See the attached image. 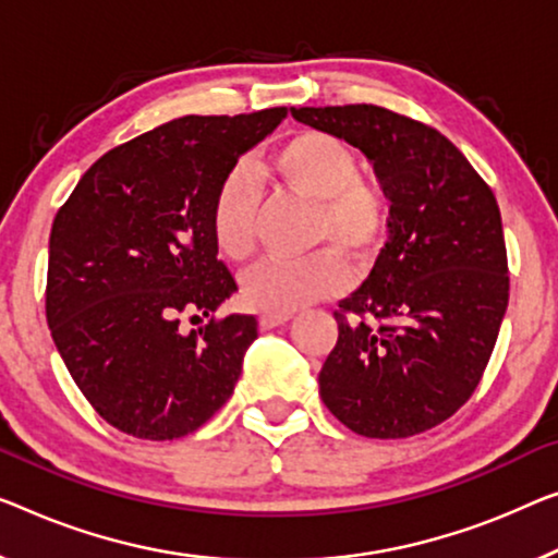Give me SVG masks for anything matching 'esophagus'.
I'll return each mask as SVG.
<instances>
[{"mask_svg":"<svg viewBox=\"0 0 558 558\" xmlns=\"http://www.w3.org/2000/svg\"><path fill=\"white\" fill-rule=\"evenodd\" d=\"M290 320V313H265L260 315V328L263 330H270V328H278L282 323Z\"/></svg>","mask_w":558,"mask_h":558,"instance_id":"1","label":"esophagus"}]
</instances>
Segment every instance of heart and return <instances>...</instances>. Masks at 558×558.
<instances>
[{
	"label": "heart",
	"mask_w": 558,
	"mask_h": 558,
	"mask_svg": "<svg viewBox=\"0 0 558 558\" xmlns=\"http://www.w3.org/2000/svg\"><path fill=\"white\" fill-rule=\"evenodd\" d=\"M270 172L288 193L315 205L311 245L320 247L303 260H265L243 278V303L257 313H293L351 286V268L368 265L384 247L393 207L376 178L361 174L355 149L336 135L301 130L270 155ZM257 185L253 174L230 170L215 190L210 230L215 247L232 263L255 247Z\"/></svg>",
	"instance_id": "heart-1"
}]
</instances>
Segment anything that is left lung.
I'll use <instances>...</instances> for the list:
<instances>
[{
    "label": "left lung",
    "instance_id": "1",
    "mask_svg": "<svg viewBox=\"0 0 558 558\" xmlns=\"http://www.w3.org/2000/svg\"><path fill=\"white\" fill-rule=\"evenodd\" d=\"M290 114L359 147L393 207L368 280L336 311L323 403L365 438L423 434L476 390L509 305L496 197L451 140L405 114L376 105Z\"/></svg>",
    "mask_w": 558,
    "mask_h": 558
}]
</instances>
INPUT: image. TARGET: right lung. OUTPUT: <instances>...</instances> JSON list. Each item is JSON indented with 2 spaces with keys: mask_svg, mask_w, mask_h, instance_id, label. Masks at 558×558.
<instances>
[{
  "mask_svg": "<svg viewBox=\"0 0 558 558\" xmlns=\"http://www.w3.org/2000/svg\"><path fill=\"white\" fill-rule=\"evenodd\" d=\"M286 114L160 124L99 157L57 213L49 330L74 384L122 434L182 438L235 390L257 320L213 318L238 286L218 260L210 207L238 157ZM199 314L211 318L203 329L181 328Z\"/></svg>",
  "mask_w": 558,
  "mask_h": 558,
  "instance_id": "add662e5",
  "label": "right lung"
}]
</instances>
